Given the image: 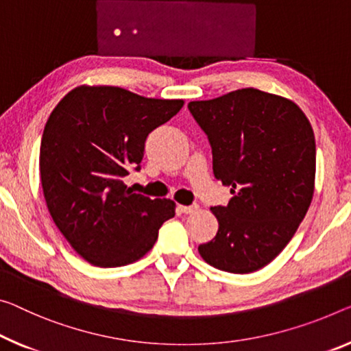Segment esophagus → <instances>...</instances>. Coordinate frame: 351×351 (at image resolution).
Segmentation results:
<instances>
[{"instance_id":"34e87169","label":"esophagus","mask_w":351,"mask_h":351,"mask_svg":"<svg viewBox=\"0 0 351 351\" xmlns=\"http://www.w3.org/2000/svg\"><path fill=\"white\" fill-rule=\"evenodd\" d=\"M179 208H180V212L182 213H194V212H197V208H199V206L197 204H193V206H179Z\"/></svg>"}]
</instances>
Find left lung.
I'll return each mask as SVG.
<instances>
[{"mask_svg":"<svg viewBox=\"0 0 351 351\" xmlns=\"http://www.w3.org/2000/svg\"><path fill=\"white\" fill-rule=\"evenodd\" d=\"M188 110L212 145L215 177L234 194L210 208L219 228L199 254L223 271H257L287 246L311 206V122L292 100L254 88L190 101Z\"/></svg>","mask_w":351,"mask_h":351,"instance_id":"obj_1","label":"left lung"}]
</instances>
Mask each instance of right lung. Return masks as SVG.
<instances>
[{
	"mask_svg": "<svg viewBox=\"0 0 351 351\" xmlns=\"http://www.w3.org/2000/svg\"><path fill=\"white\" fill-rule=\"evenodd\" d=\"M182 106L83 84L51 111L40 143L42 188L58 229L84 261L105 268L139 261L176 215L174 201L133 193L123 179L141 168L149 133Z\"/></svg>",
	"mask_w": 351,
	"mask_h": 351,
	"instance_id": "right-lung-1",
	"label": "right lung"
}]
</instances>
